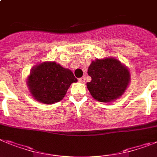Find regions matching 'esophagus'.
Returning <instances> with one entry per match:
<instances>
[{
	"instance_id": "esophagus-1",
	"label": "esophagus",
	"mask_w": 157,
	"mask_h": 157,
	"mask_svg": "<svg viewBox=\"0 0 157 157\" xmlns=\"http://www.w3.org/2000/svg\"><path fill=\"white\" fill-rule=\"evenodd\" d=\"M78 82H85V78L82 77L78 78Z\"/></svg>"
}]
</instances>
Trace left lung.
Wrapping results in <instances>:
<instances>
[{
    "label": "left lung",
    "mask_w": 157,
    "mask_h": 157,
    "mask_svg": "<svg viewBox=\"0 0 157 157\" xmlns=\"http://www.w3.org/2000/svg\"><path fill=\"white\" fill-rule=\"evenodd\" d=\"M87 73L91 81L86 86L92 97L101 102H112L119 98L130 82L128 68L112 57L92 61Z\"/></svg>",
    "instance_id": "left-lung-1"
}]
</instances>
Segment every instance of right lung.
Returning <instances> with one entry per match:
<instances>
[{
	"label": "right lung",
	"mask_w": 157,
	"mask_h": 157,
	"mask_svg": "<svg viewBox=\"0 0 157 157\" xmlns=\"http://www.w3.org/2000/svg\"><path fill=\"white\" fill-rule=\"evenodd\" d=\"M77 81L71 70L56 62H44L31 70L27 85L36 101L53 104L61 101L71 84Z\"/></svg>",
	"instance_id": "1"
}]
</instances>
